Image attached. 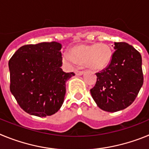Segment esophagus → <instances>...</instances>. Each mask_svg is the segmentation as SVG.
Segmentation results:
<instances>
[{"mask_svg": "<svg viewBox=\"0 0 149 149\" xmlns=\"http://www.w3.org/2000/svg\"><path fill=\"white\" fill-rule=\"evenodd\" d=\"M84 71H79V70H76L75 71V74L76 75H82L83 74H84Z\"/></svg>", "mask_w": 149, "mask_h": 149, "instance_id": "esophagus-1", "label": "esophagus"}]
</instances>
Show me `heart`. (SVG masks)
<instances>
[{"mask_svg": "<svg viewBox=\"0 0 149 149\" xmlns=\"http://www.w3.org/2000/svg\"><path fill=\"white\" fill-rule=\"evenodd\" d=\"M113 52L110 46L104 43L94 45H80L64 54L63 60L65 65L73 66L78 63H85L88 68L99 71L108 66Z\"/></svg>", "mask_w": 149, "mask_h": 149, "instance_id": "1", "label": "heart"}]
</instances>
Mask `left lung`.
<instances>
[{
	"label": "left lung",
	"instance_id": "obj_1",
	"mask_svg": "<svg viewBox=\"0 0 149 149\" xmlns=\"http://www.w3.org/2000/svg\"><path fill=\"white\" fill-rule=\"evenodd\" d=\"M109 65L98 72L97 81L91 95L99 108L117 112L131 104L143 84L142 56L126 42L114 43Z\"/></svg>",
	"mask_w": 149,
	"mask_h": 149
}]
</instances>
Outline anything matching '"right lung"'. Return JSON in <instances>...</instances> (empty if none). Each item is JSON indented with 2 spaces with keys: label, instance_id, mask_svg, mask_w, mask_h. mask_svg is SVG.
Returning <instances> with one entry per match:
<instances>
[{
  "label": "right lung",
  "instance_id": "right-lung-1",
  "mask_svg": "<svg viewBox=\"0 0 149 149\" xmlns=\"http://www.w3.org/2000/svg\"><path fill=\"white\" fill-rule=\"evenodd\" d=\"M61 48L56 42L26 45L9 61L10 91L30 115L51 116L63 105L65 83L74 73H65L60 68Z\"/></svg>",
  "mask_w": 149,
  "mask_h": 149
}]
</instances>
